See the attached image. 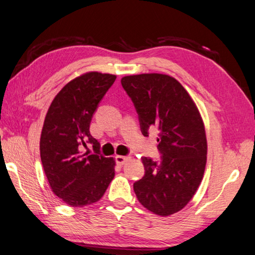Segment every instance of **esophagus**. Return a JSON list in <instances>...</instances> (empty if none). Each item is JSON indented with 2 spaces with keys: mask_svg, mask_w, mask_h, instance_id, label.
Here are the masks:
<instances>
[{
  "mask_svg": "<svg viewBox=\"0 0 255 255\" xmlns=\"http://www.w3.org/2000/svg\"><path fill=\"white\" fill-rule=\"evenodd\" d=\"M129 160H130V157L129 156H116V162L119 166H123V164H125Z\"/></svg>",
  "mask_w": 255,
  "mask_h": 255,
  "instance_id": "34e87169",
  "label": "esophagus"
}]
</instances>
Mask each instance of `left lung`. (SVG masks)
Returning <instances> with one entry per match:
<instances>
[{
	"instance_id": "8db88e82",
	"label": "left lung",
	"mask_w": 255,
	"mask_h": 255,
	"mask_svg": "<svg viewBox=\"0 0 255 255\" xmlns=\"http://www.w3.org/2000/svg\"><path fill=\"white\" fill-rule=\"evenodd\" d=\"M122 85L138 113L141 132L158 131L161 160L142 157L144 176L133 183L139 202L154 214L180 211L196 193L207 163V137L198 107L176 78L130 75Z\"/></svg>"
}]
</instances>
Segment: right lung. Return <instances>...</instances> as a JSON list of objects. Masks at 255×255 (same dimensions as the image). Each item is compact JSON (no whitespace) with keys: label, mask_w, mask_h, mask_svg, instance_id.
Returning <instances> with one entry per match:
<instances>
[{"label":"right lung","mask_w":255,"mask_h":255,"mask_svg":"<svg viewBox=\"0 0 255 255\" xmlns=\"http://www.w3.org/2000/svg\"><path fill=\"white\" fill-rule=\"evenodd\" d=\"M116 75L89 72L61 89L45 117L39 151L54 194L71 207L97 202L115 177V159L99 153V142L89 132L93 115ZM93 144L94 153L81 146Z\"/></svg>","instance_id":"1"}]
</instances>
